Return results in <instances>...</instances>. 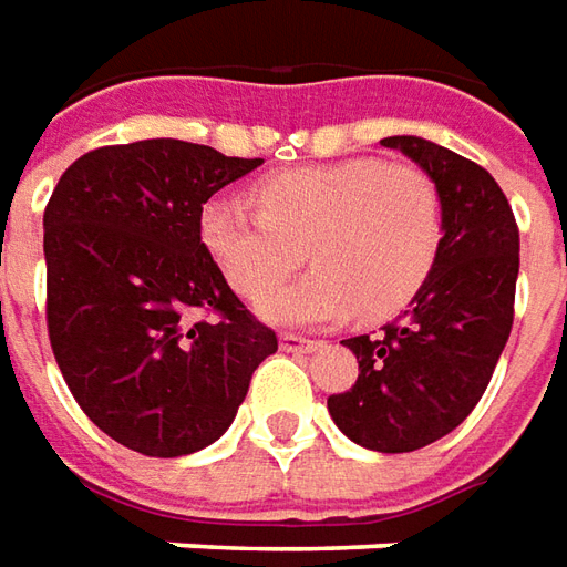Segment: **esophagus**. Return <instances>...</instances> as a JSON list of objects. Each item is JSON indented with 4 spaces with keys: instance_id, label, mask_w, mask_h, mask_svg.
I'll use <instances>...</instances> for the list:
<instances>
[{
    "instance_id": "34e87169",
    "label": "esophagus",
    "mask_w": 567,
    "mask_h": 567,
    "mask_svg": "<svg viewBox=\"0 0 567 567\" xmlns=\"http://www.w3.org/2000/svg\"><path fill=\"white\" fill-rule=\"evenodd\" d=\"M280 349L284 351H315L318 349V339H308L299 333H284L280 336Z\"/></svg>"
}]
</instances>
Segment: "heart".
I'll list each match as a JSON object with an SVG mask.
<instances>
[{
  "label": "heart",
  "instance_id": "b5f03b06",
  "mask_svg": "<svg viewBox=\"0 0 567 567\" xmlns=\"http://www.w3.org/2000/svg\"><path fill=\"white\" fill-rule=\"evenodd\" d=\"M256 203H206L203 240L244 296L282 279L309 246L316 271L259 299L275 323L389 318L423 290L444 240L439 187L410 163L354 157L277 172Z\"/></svg>",
  "mask_w": 567,
  "mask_h": 567
}]
</instances>
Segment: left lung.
<instances>
[{
	"label": "left lung",
	"instance_id": "obj_1",
	"mask_svg": "<svg viewBox=\"0 0 567 567\" xmlns=\"http://www.w3.org/2000/svg\"><path fill=\"white\" fill-rule=\"evenodd\" d=\"M439 187L444 240L423 290L380 333L342 339L358 358L349 392L327 398L354 444L408 454L454 432L482 401L509 339L518 225L494 175L441 144L392 135Z\"/></svg>",
	"mask_w": 567,
	"mask_h": 567
}]
</instances>
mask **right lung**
Wrapping results in <instances>:
<instances>
[{
	"instance_id": "add662e5",
	"label": "right lung",
	"mask_w": 567,
	"mask_h": 567,
	"mask_svg": "<svg viewBox=\"0 0 567 567\" xmlns=\"http://www.w3.org/2000/svg\"><path fill=\"white\" fill-rule=\"evenodd\" d=\"M261 159L147 138L82 154L45 206V323L70 395L144 456L225 435L277 333L234 296L203 203Z\"/></svg>"
}]
</instances>
